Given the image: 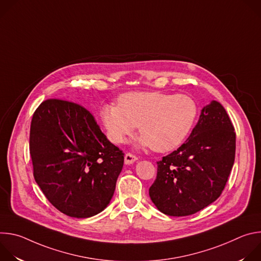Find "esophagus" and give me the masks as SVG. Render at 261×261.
Instances as JSON below:
<instances>
[{
    "label": "esophagus",
    "instance_id": "1",
    "mask_svg": "<svg viewBox=\"0 0 261 261\" xmlns=\"http://www.w3.org/2000/svg\"><path fill=\"white\" fill-rule=\"evenodd\" d=\"M136 160H137V157L134 156V155H132V154H130V153H128V154L125 155V164H127V165L133 164Z\"/></svg>",
    "mask_w": 261,
    "mask_h": 261
}]
</instances>
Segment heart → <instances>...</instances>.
Returning a JSON list of instances; mask_svg holds the SVG:
<instances>
[{"instance_id": "heart-1", "label": "heart", "mask_w": 261, "mask_h": 261, "mask_svg": "<svg viewBox=\"0 0 261 261\" xmlns=\"http://www.w3.org/2000/svg\"><path fill=\"white\" fill-rule=\"evenodd\" d=\"M100 116L113 141L125 142L138 126V145L164 153L188 137L198 117V105L185 94L132 92L120 96L118 105L103 106Z\"/></svg>"}]
</instances>
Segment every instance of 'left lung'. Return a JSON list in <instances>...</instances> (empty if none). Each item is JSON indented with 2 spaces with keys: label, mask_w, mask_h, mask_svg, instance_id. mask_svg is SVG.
<instances>
[{
  "label": "left lung",
  "mask_w": 261,
  "mask_h": 261,
  "mask_svg": "<svg viewBox=\"0 0 261 261\" xmlns=\"http://www.w3.org/2000/svg\"><path fill=\"white\" fill-rule=\"evenodd\" d=\"M236 155V133L216 100L202 107L188 139L163 157L148 194L163 214L189 216L213 203L224 189Z\"/></svg>",
  "instance_id": "8db88e82"
}]
</instances>
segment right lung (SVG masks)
Here are the masks:
<instances>
[{"label": "right lung", "instance_id": "1", "mask_svg": "<svg viewBox=\"0 0 261 261\" xmlns=\"http://www.w3.org/2000/svg\"><path fill=\"white\" fill-rule=\"evenodd\" d=\"M30 154L34 177L49 202L73 218H90L110 202L124 154L83 106L57 99L33 115Z\"/></svg>", "mask_w": 261, "mask_h": 261}]
</instances>
